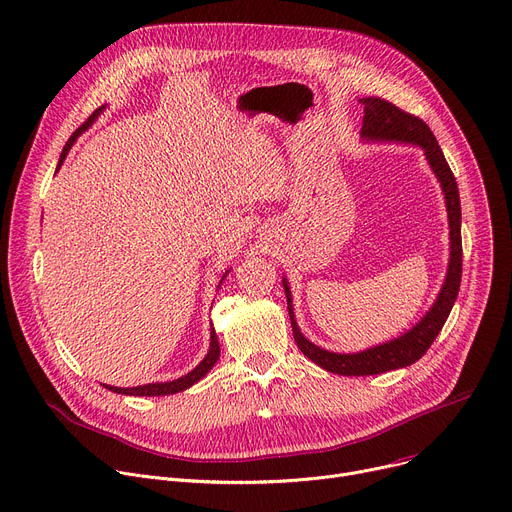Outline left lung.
Returning a JSON list of instances; mask_svg holds the SVG:
<instances>
[{"mask_svg":"<svg viewBox=\"0 0 512 512\" xmlns=\"http://www.w3.org/2000/svg\"><path fill=\"white\" fill-rule=\"evenodd\" d=\"M359 102L363 104V126H361L363 141L404 143V145L421 147L425 151L427 163L431 165L435 177L439 179L443 196H445L447 218H449V265H447V275L437 300L410 331H406L404 335L392 341L363 349L359 353H333L308 341L298 329L294 306H292V292H290L288 280L282 277L284 292L288 298L292 331H294L298 349L322 369H327L331 374H339V376H376V374H384V371L406 367L421 359L427 353V349L433 345L439 331L443 329L461 284L459 192H457V181L445 161V155L437 143L435 134L421 118L396 108L392 102H386L382 98H361Z\"/></svg>","mask_w":512,"mask_h":512,"instance_id":"obj_1","label":"left lung"}]
</instances>
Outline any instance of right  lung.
<instances>
[{
	"label": "right lung",
	"mask_w": 512,
	"mask_h": 512,
	"mask_svg": "<svg viewBox=\"0 0 512 512\" xmlns=\"http://www.w3.org/2000/svg\"><path fill=\"white\" fill-rule=\"evenodd\" d=\"M104 108H106V106L98 108L94 114H91V116L87 118V122H85L83 126H79V128L71 134V138H69L65 149H63V153H61L59 167L63 165V161H65L69 149H71L73 143L77 141V136H81V132L89 128V124L94 122V120L104 112ZM59 167H57V169H59ZM226 273H228V271H226ZM226 273L222 275V280L226 277ZM222 280H220V284H222ZM220 284H218V288H220ZM218 357H220V345H218V337H216V333H214V329H212V331H210V349H208V355L190 371V374H185V376H181V378H177V380H173V382H155V384H145V386H136V388H116V386H106V384H104V386H106L110 392L124 394V396H167V394H177V392L188 390V388L194 386L196 382H200V380L208 374V371L214 367V363L218 361Z\"/></svg>",
	"instance_id": "right-lung-1"
}]
</instances>
